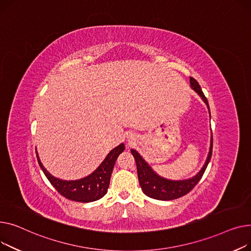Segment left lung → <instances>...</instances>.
I'll return each instance as SVG.
<instances>
[{
  "label": "left lung",
  "mask_w": 251,
  "mask_h": 251,
  "mask_svg": "<svg viewBox=\"0 0 251 251\" xmlns=\"http://www.w3.org/2000/svg\"><path fill=\"white\" fill-rule=\"evenodd\" d=\"M189 83H190V87L193 88V89L201 97L202 101L205 103V104H207L209 111H210L208 99L205 98L204 94L202 93V91L201 89V86L198 83V81L196 79H194L193 77H190ZM210 115H211V112H210ZM130 152L136 160L137 170H138V178H139V182L142 187L143 193L147 197L155 199V200L170 201V200H175V199H178V198L185 196L201 180V176L203 175L205 169H207V166H208L209 162L211 160V157H212L213 137L211 138L210 152L208 154L207 160H205L202 168L200 170V172L197 175L194 176V177L184 179V180H170V179H166L164 177H161V176L158 175L151 168V166L147 163V162L143 159V157L136 150L131 149Z\"/></svg>",
  "instance_id": "8db88e82"
}]
</instances>
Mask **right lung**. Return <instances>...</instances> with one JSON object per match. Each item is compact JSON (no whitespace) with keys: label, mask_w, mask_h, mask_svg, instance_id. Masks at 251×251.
Here are the masks:
<instances>
[{"label":"right lung","mask_w":251,"mask_h":251,"mask_svg":"<svg viewBox=\"0 0 251 251\" xmlns=\"http://www.w3.org/2000/svg\"><path fill=\"white\" fill-rule=\"evenodd\" d=\"M124 150V143L115 147L108 153L106 158L103 160L94 172L78 180H63L54 177L43 167L37 154L36 156L41 170L52 186L57 190V193H60V195L71 201L90 202L97 201L106 195L115 161Z\"/></svg>","instance_id":"obj_1"}]
</instances>
